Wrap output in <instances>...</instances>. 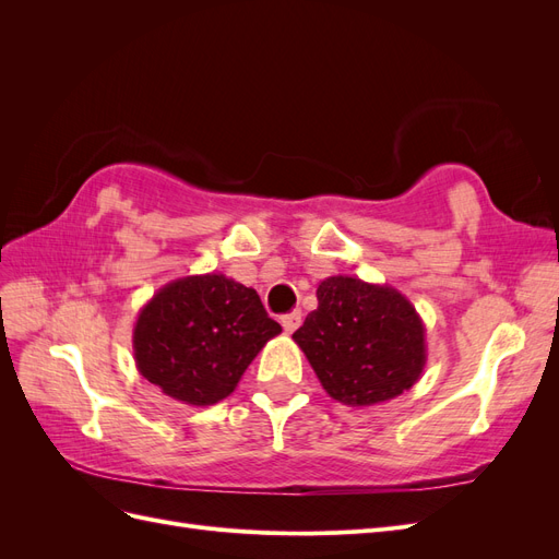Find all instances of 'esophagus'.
<instances>
[{"label":"esophagus","instance_id":"obj_1","mask_svg":"<svg viewBox=\"0 0 559 559\" xmlns=\"http://www.w3.org/2000/svg\"><path fill=\"white\" fill-rule=\"evenodd\" d=\"M300 324H302V312L300 310H294V312L282 317V326H284L286 333H294Z\"/></svg>","mask_w":559,"mask_h":559}]
</instances>
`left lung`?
I'll return each instance as SVG.
<instances>
[{
  "label": "left lung",
  "instance_id": "1",
  "mask_svg": "<svg viewBox=\"0 0 559 559\" xmlns=\"http://www.w3.org/2000/svg\"><path fill=\"white\" fill-rule=\"evenodd\" d=\"M319 306L294 333L326 394L352 408L396 399L427 364L425 321L389 284L335 275L319 282Z\"/></svg>",
  "mask_w": 559,
  "mask_h": 559
}]
</instances>
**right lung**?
<instances>
[{"instance_id":"add662e5","label":"right lung","mask_w":559,"mask_h":559,"mask_svg":"<svg viewBox=\"0 0 559 559\" xmlns=\"http://www.w3.org/2000/svg\"><path fill=\"white\" fill-rule=\"evenodd\" d=\"M282 333L259 294L222 273L158 289L132 329L134 364L165 396L214 405L230 396L263 345Z\"/></svg>"}]
</instances>
